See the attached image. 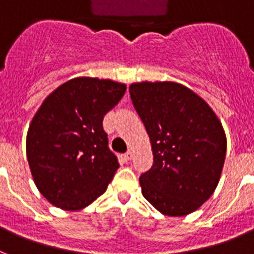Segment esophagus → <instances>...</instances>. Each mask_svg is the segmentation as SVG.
<instances>
[{
	"label": "esophagus",
	"mask_w": 254,
	"mask_h": 254,
	"mask_svg": "<svg viewBox=\"0 0 254 254\" xmlns=\"http://www.w3.org/2000/svg\"><path fill=\"white\" fill-rule=\"evenodd\" d=\"M131 157H133V151H127V153H125V155H124V159L127 160V161H129V160H131Z\"/></svg>",
	"instance_id": "esophagus-1"
}]
</instances>
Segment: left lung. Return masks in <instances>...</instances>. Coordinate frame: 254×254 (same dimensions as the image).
Masks as SVG:
<instances>
[{
	"label": "left lung",
	"mask_w": 254,
	"mask_h": 254,
	"mask_svg": "<svg viewBox=\"0 0 254 254\" xmlns=\"http://www.w3.org/2000/svg\"><path fill=\"white\" fill-rule=\"evenodd\" d=\"M150 137L153 164L142 174V195L165 216L195 212L213 195L226 157V134L210 106L174 81L129 86Z\"/></svg>",
	"instance_id": "left-lung-1"
}]
</instances>
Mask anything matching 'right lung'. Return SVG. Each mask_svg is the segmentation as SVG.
<instances>
[{
	"instance_id": "add662e5",
	"label": "right lung",
	"mask_w": 254,
	"mask_h": 254,
	"mask_svg": "<svg viewBox=\"0 0 254 254\" xmlns=\"http://www.w3.org/2000/svg\"><path fill=\"white\" fill-rule=\"evenodd\" d=\"M125 90L110 78L76 77L45 98L25 150L33 182L49 203L76 212L106 192L119 163L102 123Z\"/></svg>"
}]
</instances>
